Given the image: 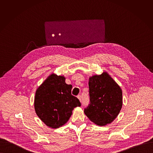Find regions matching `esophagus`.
<instances>
[{
	"label": "esophagus",
	"instance_id": "esophagus-1",
	"mask_svg": "<svg viewBox=\"0 0 153 153\" xmlns=\"http://www.w3.org/2000/svg\"><path fill=\"white\" fill-rule=\"evenodd\" d=\"M77 98H78V100H79V101L80 102H81V101H82V100H81V95H78L77 96Z\"/></svg>",
	"mask_w": 153,
	"mask_h": 153
}]
</instances>
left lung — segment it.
<instances>
[{
    "mask_svg": "<svg viewBox=\"0 0 153 153\" xmlns=\"http://www.w3.org/2000/svg\"><path fill=\"white\" fill-rule=\"evenodd\" d=\"M90 104L84 113L91 121L100 126L111 123L123 105L121 88L107 72L89 78Z\"/></svg>",
    "mask_w": 153,
    "mask_h": 153,
    "instance_id": "8db88e82",
    "label": "left lung"
}]
</instances>
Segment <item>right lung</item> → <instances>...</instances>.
Returning a JSON list of instances; mask_svg holds the SVG:
<instances>
[{
	"label": "right lung",
	"instance_id": "obj_1",
	"mask_svg": "<svg viewBox=\"0 0 153 153\" xmlns=\"http://www.w3.org/2000/svg\"><path fill=\"white\" fill-rule=\"evenodd\" d=\"M72 88V85L66 84L64 76L52 74L36 89L35 112L48 127H62L69 120L74 108L81 106L79 100L71 95Z\"/></svg>",
	"mask_w": 153,
	"mask_h": 153
}]
</instances>
